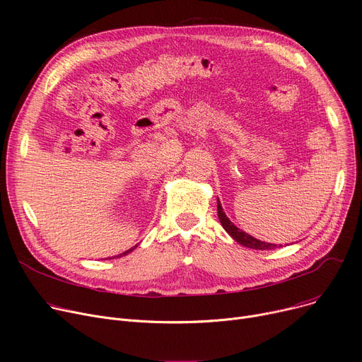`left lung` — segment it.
<instances>
[{"label":"left lung","instance_id":"left-lung-1","mask_svg":"<svg viewBox=\"0 0 362 362\" xmlns=\"http://www.w3.org/2000/svg\"><path fill=\"white\" fill-rule=\"evenodd\" d=\"M217 213H218V220L221 223V226L224 227V230L229 233L236 242H239L240 245L246 246V248H251V250H257V251H269V250H274V248H280L281 245H274V243H265L262 240H258L255 238H252L251 235L242 232L240 229H238V227L227 218V216L224 214L223 208H221V204L217 198Z\"/></svg>","mask_w":362,"mask_h":362}]
</instances>
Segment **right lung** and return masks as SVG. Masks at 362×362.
<instances>
[{
	"instance_id": "1",
	"label": "right lung",
	"mask_w": 362,
	"mask_h": 362,
	"mask_svg": "<svg viewBox=\"0 0 362 362\" xmlns=\"http://www.w3.org/2000/svg\"><path fill=\"white\" fill-rule=\"evenodd\" d=\"M135 248H136V246H133V248H130V250H127V251H124V252H123V254H120V255H117V258H119V257H123V255H127V254H129V252H132V251H133V250H135Z\"/></svg>"
}]
</instances>
